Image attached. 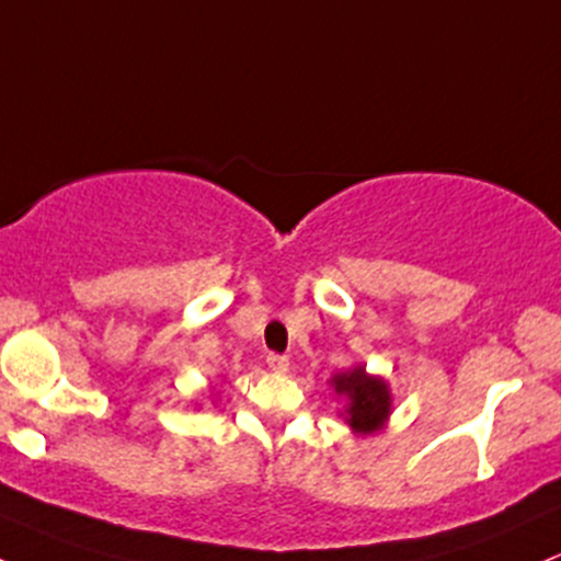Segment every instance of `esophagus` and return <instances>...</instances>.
<instances>
[{"mask_svg":"<svg viewBox=\"0 0 561 561\" xmlns=\"http://www.w3.org/2000/svg\"><path fill=\"white\" fill-rule=\"evenodd\" d=\"M266 362H268V367L274 373H287V370H290V359H287V356H282V354H268Z\"/></svg>","mask_w":561,"mask_h":561,"instance_id":"34e87169","label":"esophagus"}]
</instances>
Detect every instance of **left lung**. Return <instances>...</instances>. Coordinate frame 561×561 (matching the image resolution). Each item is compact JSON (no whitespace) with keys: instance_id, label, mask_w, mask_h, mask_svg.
Returning <instances> with one entry per match:
<instances>
[{"instance_id":"obj_1","label":"left lung","mask_w":561,"mask_h":561,"mask_svg":"<svg viewBox=\"0 0 561 561\" xmlns=\"http://www.w3.org/2000/svg\"><path fill=\"white\" fill-rule=\"evenodd\" d=\"M328 383L332 393L343 402L337 415L346 421L351 434L373 436L389 426L393 397L386 378L370 375L359 362V365H351L348 370L332 375Z\"/></svg>"}]
</instances>
